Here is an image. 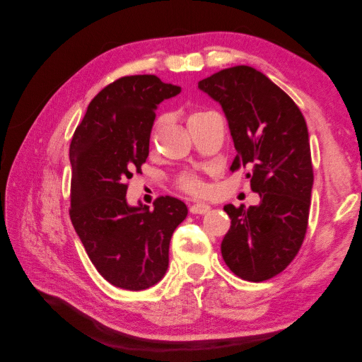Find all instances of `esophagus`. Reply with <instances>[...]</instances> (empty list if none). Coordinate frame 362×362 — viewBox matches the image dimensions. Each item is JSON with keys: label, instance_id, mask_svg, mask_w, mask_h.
I'll list each match as a JSON object with an SVG mask.
<instances>
[{"label": "esophagus", "instance_id": "34e87169", "mask_svg": "<svg viewBox=\"0 0 362 362\" xmlns=\"http://www.w3.org/2000/svg\"><path fill=\"white\" fill-rule=\"evenodd\" d=\"M210 210H211V205H208L205 202H198V204L190 206L192 214H206V213H210Z\"/></svg>", "mask_w": 362, "mask_h": 362}]
</instances>
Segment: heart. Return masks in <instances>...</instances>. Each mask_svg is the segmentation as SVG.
Returning <instances> with one entry per match:
<instances>
[{
  "label": "heart",
  "mask_w": 362,
  "mask_h": 362,
  "mask_svg": "<svg viewBox=\"0 0 362 362\" xmlns=\"http://www.w3.org/2000/svg\"><path fill=\"white\" fill-rule=\"evenodd\" d=\"M211 112H205V110H196V112H192L189 115V125L192 122H194V120H198L206 115H210ZM178 184L180 187L184 190V192H189V193H202L204 192V184L198 180V177H194L193 173H182L180 180H178Z\"/></svg>",
  "instance_id": "obj_1"
}]
</instances>
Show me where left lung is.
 Masks as SVG:
<instances>
[{
  "mask_svg": "<svg viewBox=\"0 0 362 362\" xmlns=\"http://www.w3.org/2000/svg\"><path fill=\"white\" fill-rule=\"evenodd\" d=\"M221 104L237 156L231 170L249 168L259 204L223 206L231 228L222 257L237 276L270 279L298 254L308 226L314 182L310 136L299 107L267 76L250 66L223 69L198 83Z\"/></svg>",
  "mask_w": 362,
  "mask_h": 362,
  "instance_id": "left-lung-1",
  "label": "left lung"
}]
</instances>
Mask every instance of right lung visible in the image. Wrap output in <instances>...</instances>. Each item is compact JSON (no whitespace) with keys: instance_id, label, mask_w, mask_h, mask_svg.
Instances as JSON below:
<instances>
[{"instance_id":"1","label":"right lung","mask_w":362,"mask_h":362,"mask_svg":"<svg viewBox=\"0 0 362 362\" xmlns=\"http://www.w3.org/2000/svg\"><path fill=\"white\" fill-rule=\"evenodd\" d=\"M180 92L156 75L122 76L93 98L71 141V221L96 270L119 288L140 291L163 279L172 234L187 217L172 196L154 210L125 198L127 180L149 156L158 104Z\"/></svg>"}]
</instances>
